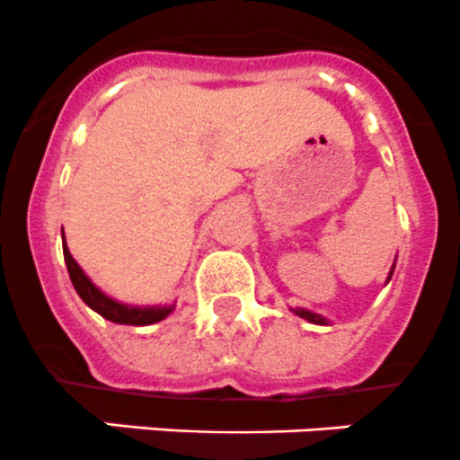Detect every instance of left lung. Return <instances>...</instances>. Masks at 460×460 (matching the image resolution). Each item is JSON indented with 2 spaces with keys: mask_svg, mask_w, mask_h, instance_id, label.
Returning a JSON list of instances; mask_svg holds the SVG:
<instances>
[{
  "mask_svg": "<svg viewBox=\"0 0 460 460\" xmlns=\"http://www.w3.org/2000/svg\"><path fill=\"white\" fill-rule=\"evenodd\" d=\"M394 272V270H391ZM391 272H389V279H391ZM295 311V315H299V317H304V320H308V322H313V324H326V317H322V315H317V313H311V311H306V308H293Z\"/></svg>",
  "mask_w": 460,
  "mask_h": 460,
  "instance_id": "obj_1",
  "label": "left lung"
}]
</instances>
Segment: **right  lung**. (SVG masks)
I'll return each mask as SVG.
<instances>
[{
    "instance_id": "1",
    "label": "right lung",
    "mask_w": 460,
    "mask_h": 460,
    "mask_svg": "<svg viewBox=\"0 0 460 460\" xmlns=\"http://www.w3.org/2000/svg\"><path fill=\"white\" fill-rule=\"evenodd\" d=\"M62 250H65V261H66V270H69L71 284L77 290V295L82 297V302L86 304L89 308H93L98 315H102L104 320L116 322V324H129V326H147L154 324V322H161L174 311V306H127V304L116 302V299L107 297L89 277L84 275L77 261L71 257L69 248H66L65 241V232H62Z\"/></svg>"
}]
</instances>
